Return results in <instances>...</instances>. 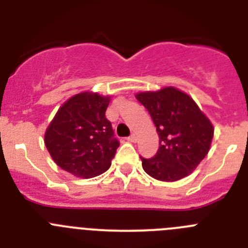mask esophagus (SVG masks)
<instances>
[{
    "mask_svg": "<svg viewBox=\"0 0 248 248\" xmlns=\"http://www.w3.org/2000/svg\"><path fill=\"white\" fill-rule=\"evenodd\" d=\"M126 140H128V141H130V143H135V141H137V135L131 134L130 137L126 138Z\"/></svg>",
    "mask_w": 248,
    "mask_h": 248,
    "instance_id": "34e87169",
    "label": "esophagus"
}]
</instances>
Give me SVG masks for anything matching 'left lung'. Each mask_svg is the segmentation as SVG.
I'll return each mask as SVG.
<instances>
[{"label": "left lung", "instance_id": "1", "mask_svg": "<svg viewBox=\"0 0 248 248\" xmlns=\"http://www.w3.org/2000/svg\"><path fill=\"white\" fill-rule=\"evenodd\" d=\"M159 134V150L151 159L140 157L144 171L160 181L187 176L207 155L214 126L187 94L172 87L137 94Z\"/></svg>", "mask_w": 248, "mask_h": 248}]
</instances>
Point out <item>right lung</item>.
Here are the masks:
<instances>
[{
	"label": "right lung",
	"instance_id": "add662e5",
	"mask_svg": "<svg viewBox=\"0 0 248 248\" xmlns=\"http://www.w3.org/2000/svg\"><path fill=\"white\" fill-rule=\"evenodd\" d=\"M109 102V97L84 92L58 109L46 130L45 144L59 168L83 179L110 168L119 141L105 118Z\"/></svg>",
	"mask_w": 248,
	"mask_h": 248
}]
</instances>
